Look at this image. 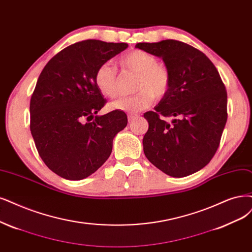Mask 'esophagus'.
Returning a JSON list of instances; mask_svg holds the SVG:
<instances>
[{
  "instance_id": "1",
  "label": "esophagus",
  "mask_w": 252,
  "mask_h": 252,
  "mask_svg": "<svg viewBox=\"0 0 252 252\" xmlns=\"http://www.w3.org/2000/svg\"><path fill=\"white\" fill-rule=\"evenodd\" d=\"M138 117H139L138 114H128L127 119H128V121H132V120H134V119H136Z\"/></svg>"
}]
</instances>
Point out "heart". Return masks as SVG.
I'll use <instances>...</instances> for the list:
<instances>
[{
    "label": "heart",
    "mask_w": 252,
    "mask_h": 252,
    "mask_svg": "<svg viewBox=\"0 0 252 252\" xmlns=\"http://www.w3.org/2000/svg\"><path fill=\"white\" fill-rule=\"evenodd\" d=\"M125 69L138 74L135 95L124 96L111 102L113 110L139 112L150 107L155 97L163 98L171 85V74L165 64L160 63L154 54L143 50H134L119 59ZM94 83L101 93L109 98L118 94L117 69L109 62L101 63L94 72Z\"/></svg>",
    "instance_id": "heart-1"
}]
</instances>
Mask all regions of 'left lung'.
I'll list each match as a JSON object with an SVG mask.
<instances>
[{
	"label": "left lung",
	"instance_id": "1",
	"mask_svg": "<svg viewBox=\"0 0 252 252\" xmlns=\"http://www.w3.org/2000/svg\"><path fill=\"white\" fill-rule=\"evenodd\" d=\"M136 48L163 59L170 70L168 93L144 113L143 151L152 164L173 178L202 169L216 154L227 120V92L212 61L185 42L166 39ZM178 118L169 125L162 117Z\"/></svg>",
	"mask_w": 252,
	"mask_h": 252
}]
</instances>
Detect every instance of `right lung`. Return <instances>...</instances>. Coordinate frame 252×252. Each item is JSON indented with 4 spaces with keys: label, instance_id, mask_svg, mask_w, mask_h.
I'll list each match as a JSON object with an SVG mask.
<instances>
[{
    "label": "right lung",
    "instance_id": "obj_1",
    "mask_svg": "<svg viewBox=\"0 0 252 252\" xmlns=\"http://www.w3.org/2000/svg\"><path fill=\"white\" fill-rule=\"evenodd\" d=\"M126 48L125 42H76L55 55L37 80L30 100L31 134L44 164L63 179L80 181L94 173L127 125L124 111L96 115L107 100L94 83L99 65Z\"/></svg>",
    "mask_w": 252,
    "mask_h": 252
}]
</instances>
